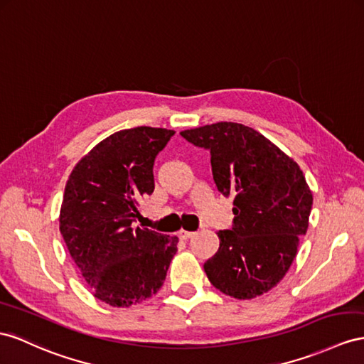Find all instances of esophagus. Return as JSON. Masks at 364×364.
<instances>
[{
  "label": "esophagus",
  "mask_w": 364,
  "mask_h": 364,
  "mask_svg": "<svg viewBox=\"0 0 364 364\" xmlns=\"http://www.w3.org/2000/svg\"><path fill=\"white\" fill-rule=\"evenodd\" d=\"M195 235V232H189V230H180L178 232V237L181 238V240H189V238H192Z\"/></svg>",
  "instance_id": "obj_1"
}]
</instances>
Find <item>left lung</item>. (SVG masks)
I'll use <instances>...</instances> for the list:
<instances>
[{
  "mask_svg": "<svg viewBox=\"0 0 364 364\" xmlns=\"http://www.w3.org/2000/svg\"><path fill=\"white\" fill-rule=\"evenodd\" d=\"M180 134L208 149L217 189L234 197V226L218 232V252L204 263V272L238 300L266 294L289 271L309 226L312 192L303 171L243 124L221 121Z\"/></svg>",
  "mask_w": 364,
  "mask_h": 364,
  "instance_id": "obj_1",
  "label": "left lung"
}]
</instances>
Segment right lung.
Listing matches in <instances>:
<instances>
[{
	"label": "right lung",
	"instance_id": "right-lung-1",
	"mask_svg": "<svg viewBox=\"0 0 364 364\" xmlns=\"http://www.w3.org/2000/svg\"><path fill=\"white\" fill-rule=\"evenodd\" d=\"M173 134L147 126L112 134L81 158L64 189V243L93 295L109 306L155 295L176 254V237L134 228L139 201L155 189V158Z\"/></svg>",
	"mask_w": 364,
	"mask_h": 364
}]
</instances>
